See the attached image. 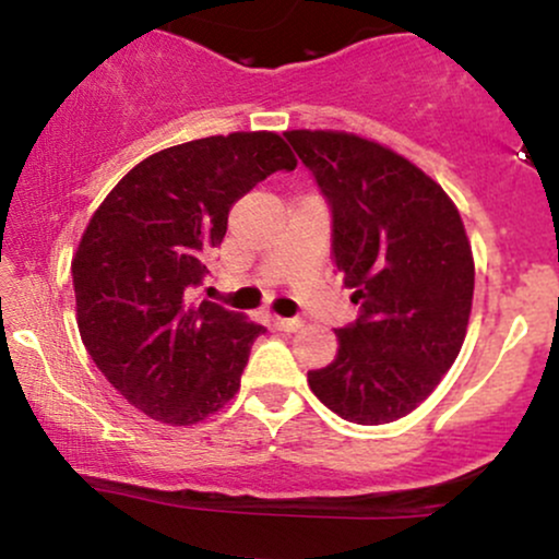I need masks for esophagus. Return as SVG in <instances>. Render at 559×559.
Returning a JSON list of instances; mask_svg holds the SVG:
<instances>
[{
	"label": "esophagus",
	"mask_w": 559,
	"mask_h": 559,
	"mask_svg": "<svg viewBox=\"0 0 559 559\" xmlns=\"http://www.w3.org/2000/svg\"><path fill=\"white\" fill-rule=\"evenodd\" d=\"M273 325L278 331H286V333H297L301 325H305V320L299 318H273Z\"/></svg>",
	"instance_id": "34e87169"
}]
</instances>
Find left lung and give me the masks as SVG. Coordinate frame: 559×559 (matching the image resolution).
<instances>
[{
    "label": "left lung",
    "mask_w": 559,
    "mask_h": 559,
    "mask_svg": "<svg viewBox=\"0 0 559 559\" xmlns=\"http://www.w3.org/2000/svg\"><path fill=\"white\" fill-rule=\"evenodd\" d=\"M331 204V249L360 318L336 360L307 373L338 418L413 413L457 360L473 305L471 241L454 202L418 165L344 131H286Z\"/></svg>",
    "instance_id": "obj_1"
}]
</instances>
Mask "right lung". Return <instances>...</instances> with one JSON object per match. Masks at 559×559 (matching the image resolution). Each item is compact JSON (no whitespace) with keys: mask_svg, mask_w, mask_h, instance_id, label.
Segmentation results:
<instances>
[{"mask_svg":"<svg viewBox=\"0 0 559 559\" xmlns=\"http://www.w3.org/2000/svg\"><path fill=\"white\" fill-rule=\"evenodd\" d=\"M297 157L278 133L239 131L141 159L105 197L73 258L83 346L128 404L170 426L239 391L262 325L191 301L236 199Z\"/></svg>","mask_w":559,"mask_h":559,"instance_id":"1","label":"right lung"}]
</instances>
